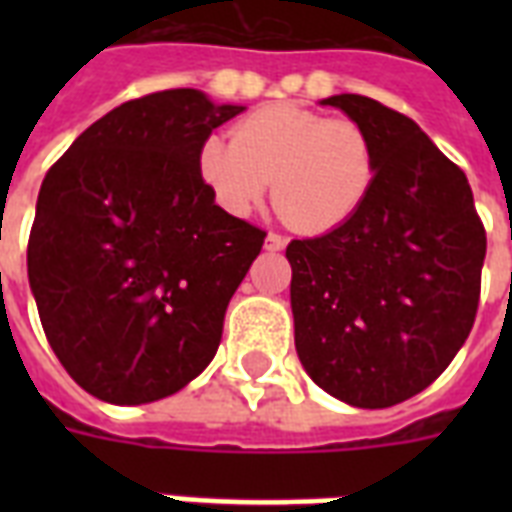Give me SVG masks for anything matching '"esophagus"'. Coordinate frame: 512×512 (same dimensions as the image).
Masks as SVG:
<instances>
[{"instance_id":"esophagus-1","label":"esophagus","mask_w":512,"mask_h":512,"mask_svg":"<svg viewBox=\"0 0 512 512\" xmlns=\"http://www.w3.org/2000/svg\"><path fill=\"white\" fill-rule=\"evenodd\" d=\"M265 247L273 249V252H279V249L287 247V239H284L281 233H268V239H265Z\"/></svg>"}]
</instances>
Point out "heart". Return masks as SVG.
<instances>
[{
	"mask_svg": "<svg viewBox=\"0 0 512 512\" xmlns=\"http://www.w3.org/2000/svg\"><path fill=\"white\" fill-rule=\"evenodd\" d=\"M377 170V143L364 124L292 103L257 108L233 127V140L212 135L199 148L201 177L228 212H249L273 180L276 215L308 236L350 223Z\"/></svg>",
	"mask_w": 512,
	"mask_h": 512,
	"instance_id": "b5f03b06",
	"label": "heart"
}]
</instances>
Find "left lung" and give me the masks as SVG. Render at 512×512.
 <instances>
[{
	"instance_id": "obj_1",
	"label": "left lung",
	"mask_w": 512,
	"mask_h": 512,
	"mask_svg": "<svg viewBox=\"0 0 512 512\" xmlns=\"http://www.w3.org/2000/svg\"><path fill=\"white\" fill-rule=\"evenodd\" d=\"M372 132L380 170L358 215L287 247L295 348L311 380L361 409L425 390L468 340L486 231L465 172L393 108L332 95Z\"/></svg>"
}]
</instances>
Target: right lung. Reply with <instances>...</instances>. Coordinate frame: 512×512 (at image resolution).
I'll return each instance as SVG.
<instances>
[{
  "mask_svg": "<svg viewBox=\"0 0 512 512\" xmlns=\"http://www.w3.org/2000/svg\"><path fill=\"white\" fill-rule=\"evenodd\" d=\"M241 111L185 87L127 100L44 177L28 281L50 348L100 401H159L215 358L265 231L217 207L199 148Z\"/></svg>",
  "mask_w": 512,
  "mask_h": 512,
  "instance_id": "add662e5",
  "label": "right lung"
}]
</instances>
